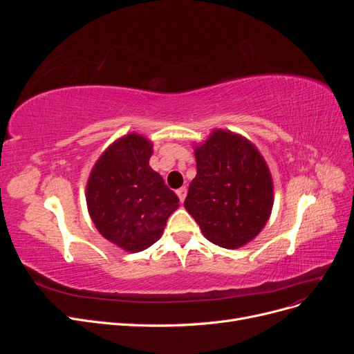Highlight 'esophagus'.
Listing matches in <instances>:
<instances>
[{
    "instance_id": "1",
    "label": "esophagus",
    "mask_w": 354,
    "mask_h": 354,
    "mask_svg": "<svg viewBox=\"0 0 354 354\" xmlns=\"http://www.w3.org/2000/svg\"><path fill=\"white\" fill-rule=\"evenodd\" d=\"M177 196H178V199H180V202H185V199H186V194H187V189L186 187H180L177 192Z\"/></svg>"
}]
</instances>
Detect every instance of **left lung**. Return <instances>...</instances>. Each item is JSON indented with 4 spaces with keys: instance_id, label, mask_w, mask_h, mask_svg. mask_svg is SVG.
Wrapping results in <instances>:
<instances>
[{
    "instance_id": "obj_1",
    "label": "left lung",
    "mask_w": 354,
    "mask_h": 354,
    "mask_svg": "<svg viewBox=\"0 0 354 354\" xmlns=\"http://www.w3.org/2000/svg\"><path fill=\"white\" fill-rule=\"evenodd\" d=\"M196 177L185 208L209 242L241 248L266 226L273 208V181L264 158L250 140L214 130L195 147Z\"/></svg>"
}]
</instances>
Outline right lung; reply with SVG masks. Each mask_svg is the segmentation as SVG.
Segmentation results:
<instances>
[{
	"label": "right lung",
	"mask_w": 354,
	"mask_h": 354,
	"mask_svg": "<svg viewBox=\"0 0 354 354\" xmlns=\"http://www.w3.org/2000/svg\"><path fill=\"white\" fill-rule=\"evenodd\" d=\"M152 143L131 133L113 142L93 167L87 207L95 229L128 252L143 251L164 232L178 198L149 165Z\"/></svg>",
	"instance_id": "obj_1"
}]
</instances>
